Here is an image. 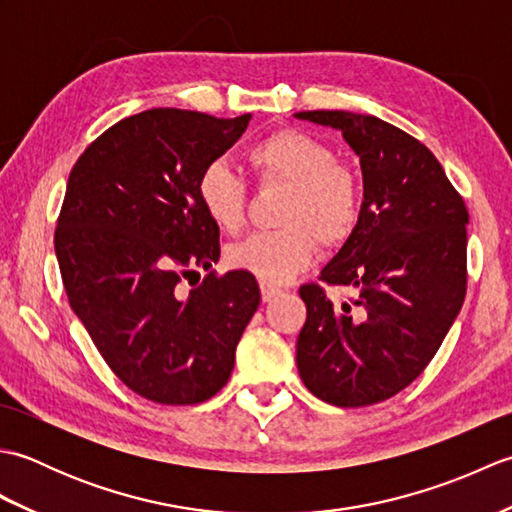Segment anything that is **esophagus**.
I'll list each match as a JSON object with an SVG mask.
<instances>
[{
    "label": "esophagus",
    "mask_w": 512,
    "mask_h": 512,
    "mask_svg": "<svg viewBox=\"0 0 512 512\" xmlns=\"http://www.w3.org/2000/svg\"><path fill=\"white\" fill-rule=\"evenodd\" d=\"M259 290H262V299L270 301L275 299L277 295H281V288L273 286V284H266V281H259Z\"/></svg>",
    "instance_id": "obj_1"
}]
</instances>
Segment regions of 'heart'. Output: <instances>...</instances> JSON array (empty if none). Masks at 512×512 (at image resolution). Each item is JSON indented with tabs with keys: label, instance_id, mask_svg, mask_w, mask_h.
I'll list each match as a JSON object with an SVG mask.
<instances>
[{
	"label": "heart",
	"instance_id": "heart-1",
	"mask_svg": "<svg viewBox=\"0 0 512 512\" xmlns=\"http://www.w3.org/2000/svg\"><path fill=\"white\" fill-rule=\"evenodd\" d=\"M250 169L262 184H284L279 231L246 237L228 248V264L266 284H284L317 255L319 242L341 246L356 231L363 189L356 173L336 162L334 151L303 129H277L246 149ZM198 200L206 217L224 233L246 222L248 187L224 162L206 165L198 178Z\"/></svg>",
	"mask_w": 512,
	"mask_h": 512
}]
</instances>
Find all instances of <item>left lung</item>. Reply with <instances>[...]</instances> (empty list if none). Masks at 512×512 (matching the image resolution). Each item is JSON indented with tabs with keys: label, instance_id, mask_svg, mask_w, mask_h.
<instances>
[{
	"label": "left lung",
	"instance_id": "1",
	"mask_svg": "<svg viewBox=\"0 0 512 512\" xmlns=\"http://www.w3.org/2000/svg\"><path fill=\"white\" fill-rule=\"evenodd\" d=\"M295 116L339 129L361 158L365 187L354 235L319 277L356 297L339 308L323 286L299 288L308 308L299 376L323 402L367 407L411 385L458 317L469 211L438 158L402 129L341 110Z\"/></svg>",
	"mask_w": 512,
	"mask_h": 512
}]
</instances>
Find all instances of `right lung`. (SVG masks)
<instances>
[{
    "mask_svg": "<svg viewBox=\"0 0 512 512\" xmlns=\"http://www.w3.org/2000/svg\"><path fill=\"white\" fill-rule=\"evenodd\" d=\"M248 121L156 107L112 125L70 171L54 231L65 295L112 372L160 405H198L226 385L262 299L246 270H211L220 228L198 200L202 169ZM195 267L210 273L184 296Z\"/></svg>",
    "mask_w": 512,
    "mask_h": 512,
    "instance_id": "obj_1",
    "label": "right lung"
}]
</instances>
